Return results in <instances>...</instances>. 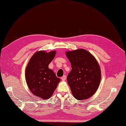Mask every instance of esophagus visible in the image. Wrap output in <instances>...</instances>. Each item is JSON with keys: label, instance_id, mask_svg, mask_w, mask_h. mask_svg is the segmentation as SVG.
I'll use <instances>...</instances> for the list:
<instances>
[{"label": "esophagus", "instance_id": "34e87169", "mask_svg": "<svg viewBox=\"0 0 126 126\" xmlns=\"http://www.w3.org/2000/svg\"><path fill=\"white\" fill-rule=\"evenodd\" d=\"M66 77L65 75H64V76H63V77H61V79H62L63 80H65L66 79Z\"/></svg>", "mask_w": 126, "mask_h": 126}]
</instances>
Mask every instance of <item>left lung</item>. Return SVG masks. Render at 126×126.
<instances>
[{"mask_svg": "<svg viewBox=\"0 0 126 126\" xmlns=\"http://www.w3.org/2000/svg\"><path fill=\"white\" fill-rule=\"evenodd\" d=\"M66 55L72 67L67 80L73 96L79 100L89 98L100 84L101 71L98 61L83 49L67 51Z\"/></svg>", "mask_w": 126, "mask_h": 126, "instance_id": "left-lung-1", "label": "left lung"}]
</instances>
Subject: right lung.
<instances>
[{
	"label": "right lung",
	"mask_w": 126,
	"mask_h": 126,
	"mask_svg": "<svg viewBox=\"0 0 126 126\" xmlns=\"http://www.w3.org/2000/svg\"><path fill=\"white\" fill-rule=\"evenodd\" d=\"M56 53V51L36 52L26 68L25 77L28 88L35 96L43 99L50 98L60 81L54 71L48 67Z\"/></svg>",
	"instance_id": "obj_1"
}]
</instances>
